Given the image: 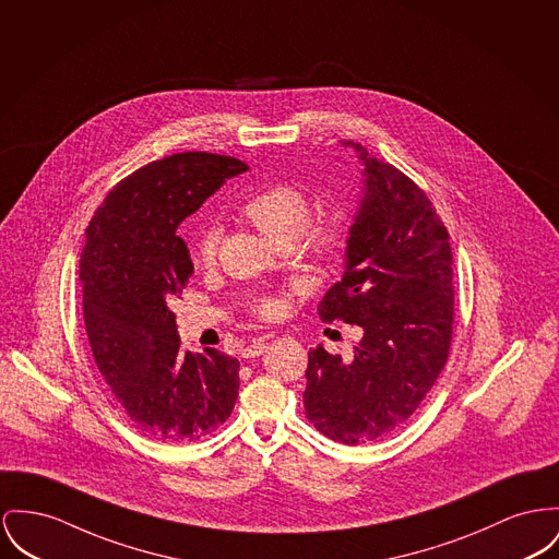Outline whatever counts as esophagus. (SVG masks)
Segmentation results:
<instances>
[{"label": "esophagus", "mask_w": 559, "mask_h": 559, "mask_svg": "<svg viewBox=\"0 0 559 559\" xmlns=\"http://www.w3.org/2000/svg\"><path fill=\"white\" fill-rule=\"evenodd\" d=\"M266 349H269V343L254 341L252 345H248V347L243 349V358H257V356H262Z\"/></svg>", "instance_id": "obj_1"}]
</instances>
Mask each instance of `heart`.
I'll return each instance as SVG.
<instances>
[{"instance_id":"heart-1","label":"heart","mask_w":559,"mask_h":559,"mask_svg":"<svg viewBox=\"0 0 559 559\" xmlns=\"http://www.w3.org/2000/svg\"><path fill=\"white\" fill-rule=\"evenodd\" d=\"M239 214L250 224H254L262 235L280 246L288 248L295 243L298 257L302 261L322 266L336 261L347 243V221L343 214L331 212L318 221L309 223V201L300 188L277 182L250 194ZM221 233L214 226H207L199 233L192 257L201 266H212L218 252ZM252 311L262 320H277L286 311V298L277 295H262L252 298Z\"/></svg>"}]
</instances>
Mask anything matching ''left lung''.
Segmentation results:
<instances>
[{"instance_id":"1","label":"left lung","mask_w":559,"mask_h":559,"mask_svg":"<svg viewBox=\"0 0 559 559\" xmlns=\"http://www.w3.org/2000/svg\"><path fill=\"white\" fill-rule=\"evenodd\" d=\"M365 165V197L347 239L343 280L324 295V322L358 326L349 358L309 352L307 419L358 445L407 424L445 369L453 335V254L432 201L409 176L347 142Z\"/></svg>"}]
</instances>
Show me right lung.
Wrapping results in <instances>:
<instances>
[{"label": "right lung", "mask_w": 559, "mask_h": 559, "mask_svg": "<svg viewBox=\"0 0 559 559\" xmlns=\"http://www.w3.org/2000/svg\"><path fill=\"white\" fill-rule=\"evenodd\" d=\"M246 169L212 152L152 160L110 190L86 228L80 286L88 343L116 407L154 441H199L235 407L237 358L212 347L185 352L171 305L194 271L178 226Z\"/></svg>", "instance_id": "add662e5"}]
</instances>
